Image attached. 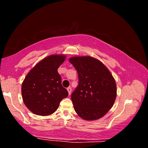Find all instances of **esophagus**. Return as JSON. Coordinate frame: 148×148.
<instances>
[{"mask_svg": "<svg viewBox=\"0 0 148 148\" xmlns=\"http://www.w3.org/2000/svg\"><path fill=\"white\" fill-rule=\"evenodd\" d=\"M67 91H68V92H69V94L71 95V92H72V88H71V87H68V88H67Z\"/></svg>", "mask_w": 148, "mask_h": 148, "instance_id": "34e87169", "label": "esophagus"}]
</instances>
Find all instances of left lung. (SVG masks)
Here are the masks:
<instances>
[{"label": "left lung", "mask_w": 148, "mask_h": 148, "mask_svg": "<svg viewBox=\"0 0 148 148\" xmlns=\"http://www.w3.org/2000/svg\"><path fill=\"white\" fill-rule=\"evenodd\" d=\"M69 61L78 75V86L71 95L75 111L87 121L101 118L116 98L114 77L102 62L93 57H73Z\"/></svg>", "instance_id": "8db88e82"}]
</instances>
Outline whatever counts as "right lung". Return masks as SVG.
<instances>
[{"mask_svg":"<svg viewBox=\"0 0 148 148\" xmlns=\"http://www.w3.org/2000/svg\"><path fill=\"white\" fill-rule=\"evenodd\" d=\"M65 59L63 55L49 56L27 74L22 84L21 93L24 104L32 113L42 116L51 115L62 100L68 97L57 72Z\"/></svg>","mask_w":148,"mask_h":148,"instance_id":"add662e5","label":"right lung"}]
</instances>
